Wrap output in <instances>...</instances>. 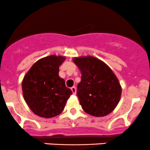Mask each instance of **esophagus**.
<instances>
[{
  "label": "esophagus",
  "mask_w": 150,
  "mask_h": 150,
  "mask_svg": "<svg viewBox=\"0 0 150 150\" xmlns=\"http://www.w3.org/2000/svg\"><path fill=\"white\" fill-rule=\"evenodd\" d=\"M71 91H72V93H73V94H76V87H72L71 88Z\"/></svg>",
  "instance_id": "1"
}]
</instances>
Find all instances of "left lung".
I'll return each instance as SVG.
<instances>
[{
    "label": "left lung",
    "mask_w": 150,
    "mask_h": 150,
    "mask_svg": "<svg viewBox=\"0 0 150 150\" xmlns=\"http://www.w3.org/2000/svg\"><path fill=\"white\" fill-rule=\"evenodd\" d=\"M81 74L77 96L86 113L104 117L117 106L122 87L117 77L105 63L93 56L74 57Z\"/></svg>",
    "instance_id": "8db88e82"
}]
</instances>
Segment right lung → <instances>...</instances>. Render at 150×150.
I'll list each match as a JSON object with an SVG mask.
<instances>
[{
	"instance_id": "add662e5",
	"label": "right lung",
	"mask_w": 150,
	"mask_h": 150,
	"mask_svg": "<svg viewBox=\"0 0 150 150\" xmlns=\"http://www.w3.org/2000/svg\"><path fill=\"white\" fill-rule=\"evenodd\" d=\"M64 56H47L35 62L23 78L22 89L24 99L35 115L51 118L64 109L72 91L59 76V67Z\"/></svg>"
}]
</instances>
